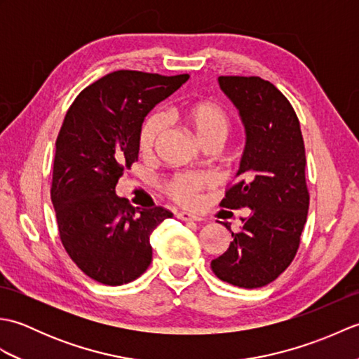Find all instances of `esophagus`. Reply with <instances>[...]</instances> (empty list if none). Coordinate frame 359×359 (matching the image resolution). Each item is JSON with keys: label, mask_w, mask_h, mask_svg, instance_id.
Returning a JSON list of instances; mask_svg holds the SVG:
<instances>
[{"label": "esophagus", "mask_w": 359, "mask_h": 359, "mask_svg": "<svg viewBox=\"0 0 359 359\" xmlns=\"http://www.w3.org/2000/svg\"><path fill=\"white\" fill-rule=\"evenodd\" d=\"M177 217L180 220H185V222H199V220H202V217L193 215V212H187V211L177 212Z\"/></svg>", "instance_id": "1"}]
</instances>
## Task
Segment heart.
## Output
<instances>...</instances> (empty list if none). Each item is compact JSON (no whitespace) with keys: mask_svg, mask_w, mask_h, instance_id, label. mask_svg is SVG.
Masks as SVG:
<instances>
[{"mask_svg":"<svg viewBox=\"0 0 359 359\" xmlns=\"http://www.w3.org/2000/svg\"><path fill=\"white\" fill-rule=\"evenodd\" d=\"M179 117L191 129L202 144L220 143L230 131V117L222 106L210 100H197L187 103L179 108ZM165 118L162 114L152 112L144 118L140 126L137 147L140 154L148 156L154 149V144L162 134ZM212 184V177L208 172H182L175 174L168 180L166 193L174 201L184 205H193L197 201V194Z\"/></svg>","mask_w":359,"mask_h":359,"instance_id":"heart-1","label":"heart"}]
</instances>
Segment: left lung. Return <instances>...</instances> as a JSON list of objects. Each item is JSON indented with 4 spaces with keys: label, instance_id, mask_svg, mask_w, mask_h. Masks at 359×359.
Segmentation results:
<instances>
[{
    "label": "left lung",
    "instance_id": "1",
    "mask_svg": "<svg viewBox=\"0 0 359 359\" xmlns=\"http://www.w3.org/2000/svg\"><path fill=\"white\" fill-rule=\"evenodd\" d=\"M219 86L238 108L245 128V149L238 182L220 205L250 208L239 233L211 270L228 284L259 288L292 264L307 222L306 148L293 106L261 77H219Z\"/></svg>",
    "mask_w": 359,
    "mask_h": 359
}]
</instances>
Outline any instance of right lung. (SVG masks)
I'll use <instances>...</instances> for the list:
<instances>
[{"instance_id": "1", "label": "right lung", "mask_w": 359, "mask_h": 359, "mask_svg": "<svg viewBox=\"0 0 359 359\" xmlns=\"http://www.w3.org/2000/svg\"><path fill=\"white\" fill-rule=\"evenodd\" d=\"M188 74L116 71L83 89L55 142L50 199L60 239L79 269L104 285H123L152 261L149 236L172 212L134 208L116 185L139 158L140 126Z\"/></svg>"}]
</instances>
